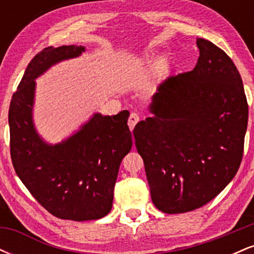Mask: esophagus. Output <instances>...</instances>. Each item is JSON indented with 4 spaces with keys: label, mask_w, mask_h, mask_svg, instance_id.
Wrapping results in <instances>:
<instances>
[{
    "label": "esophagus",
    "mask_w": 254,
    "mask_h": 254,
    "mask_svg": "<svg viewBox=\"0 0 254 254\" xmlns=\"http://www.w3.org/2000/svg\"><path fill=\"white\" fill-rule=\"evenodd\" d=\"M138 121H139L138 115H137V113H131L129 117V122H127L130 130H133V127H135V125L138 123Z\"/></svg>",
    "instance_id": "34e87169"
}]
</instances>
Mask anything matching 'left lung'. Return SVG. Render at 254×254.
Here are the masks:
<instances>
[{"label":"left lung","instance_id":"1","mask_svg":"<svg viewBox=\"0 0 254 254\" xmlns=\"http://www.w3.org/2000/svg\"><path fill=\"white\" fill-rule=\"evenodd\" d=\"M193 70L167 77L151 98L153 116L133 129L154 205L182 214L210 202L240 167L249 105L228 55L197 38Z\"/></svg>","mask_w":254,"mask_h":254}]
</instances>
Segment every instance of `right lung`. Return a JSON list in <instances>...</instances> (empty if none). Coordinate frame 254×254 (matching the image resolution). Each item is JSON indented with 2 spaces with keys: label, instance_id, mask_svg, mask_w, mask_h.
<instances>
[{
  "label": "right lung",
  "instance_id": "obj_1",
  "mask_svg": "<svg viewBox=\"0 0 254 254\" xmlns=\"http://www.w3.org/2000/svg\"><path fill=\"white\" fill-rule=\"evenodd\" d=\"M84 50L81 45H63L37 54L13 94L8 115L10 156L17 177L50 214L72 221L98 220L109 214L119 166L132 147L127 110L116 116L94 113L61 143H48L36 130L34 80Z\"/></svg>",
  "mask_w": 254,
  "mask_h": 254
}]
</instances>
